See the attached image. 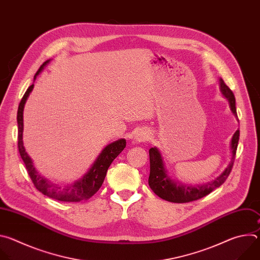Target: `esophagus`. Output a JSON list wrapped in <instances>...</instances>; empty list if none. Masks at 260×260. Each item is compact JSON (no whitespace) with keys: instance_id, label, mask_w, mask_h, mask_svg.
<instances>
[{"instance_id":"esophagus-1","label":"esophagus","mask_w":260,"mask_h":260,"mask_svg":"<svg viewBox=\"0 0 260 260\" xmlns=\"http://www.w3.org/2000/svg\"><path fill=\"white\" fill-rule=\"evenodd\" d=\"M147 138H148V134L145 132H142V131L137 133V135L135 136V140L137 142H145L147 140Z\"/></svg>"}]
</instances>
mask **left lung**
<instances>
[{
    "label": "left lung",
    "instance_id": "1",
    "mask_svg": "<svg viewBox=\"0 0 260 260\" xmlns=\"http://www.w3.org/2000/svg\"><path fill=\"white\" fill-rule=\"evenodd\" d=\"M219 81H220V89L222 94L229 100L233 113L238 117L235 94L233 93L231 88L224 83L223 80L220 79ZM239 138H240V131L238 129L232 139L233 157L226 170L214 181L204 185H198L196 187L187 186V185H183L179 182L173 181L167 174L159 151L155 147L151 148L149 150L150 175H149V179H148V183H149L150 188L160 199L171 203H179V204L193 202L208 196L214 189L221 186V185L225 182V180L230 176L234 166L236 153H237Z\"/></svg>",
    "mask_w": 260,
    "mask_h": 260
}]
</instances>
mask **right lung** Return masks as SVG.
<instances>
[{
    "label": "right lung",
    "instance_id": "add662e5",
    "mask_svg": "<svg viewBox=\"0 0 260 260\" xmlns=\"http://www.w3.org/2000/svg\"><path fill=\"white\" fill-rule=\"evenodd\" d=\"M49 60H46L40 69L37 71L34 79L39 75V73L42 71L43 67L46 66V63ZM34 84H31L23 94L17 111V124H18V151L20 153V156L25 165L26 171L28 173V176L30 177L35 187L38 189L40 192H42L44 196H47L48 198H51L53 200H57L60 202H81L86 201L90 199L102 186V184L105 180L107 171L112 164V161L119 155V153L124 149L126 146V142L124 139L118 140L116 142H113L109 144L105 149L102 151V153L99 155L90 170L83 176L82 179L74 183L70 186L61 188L60 186L49 182L44 177H42L37 170L35 169L32 165V160L27 155L22 142V131H23V107L26 102L27 96L29 95L30 91L32 90Z\"/></svg>",
    "mask_w": 260,
    "mask_h": 260
}]
</instances>
